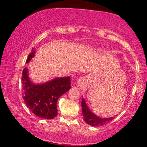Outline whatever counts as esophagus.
Instances as JSON below:
<instances>
[{
	"instance_id": "esophagus-1",
	"label": "esophagus",
	"mask_w": 147,
	"mask_h": 147,
	"mask_svg": "<svg viewBox=\"0 0 147 147\" xmlns=\"http://www.w3.org/2000/svg\"><path fill=\"white\" fill-rule=\"evenodd\" d=\"M85 82H86V79L84 78H82L80 79H79V80L77 82V86L79 87H82L85 84Z\"/></svg>"
}]
</instances>
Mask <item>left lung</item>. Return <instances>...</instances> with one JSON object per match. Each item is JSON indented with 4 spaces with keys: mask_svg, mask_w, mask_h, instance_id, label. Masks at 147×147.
<instances>
[{
    "mask_svg": "<svg viewBox=\"0 0 147 147\" xmlns=\"http://www.w3.org/2000/svg\"><path fill=\"white\" fill-rule=\"evenodd\" d=\"M82 113L84 120L87 124L93 126H102L104 124H107L115 118V117L109 118H102L99 117L95 114L92 113L90 109L88 108L86 103V101L82 98Z\"/></svg>",
    "mask_w": 147,
    "mask_h": 147,
    "instance_id": "left-lung-1",
    "label": "left lung"
}]
</instances>
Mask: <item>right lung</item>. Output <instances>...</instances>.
Returning a JSON list of instances; mask_svg holds the SVG:
<instances>
[{"label": "right lung", "instance_id": "obj_1", "mask_svg": "<svg viewBox=\"0 0 147 147\" xmlns=\"http://www.w3.org/2000/svg\"><path fill=\"white\" fill-rule=\"evenodd\" d=\"M35 55V50L29 54L26 63ZM28 69L24 68L22 74L24 91L23 98L30 111L39 117L53 119L58 115L57 101L71 88L70 77L56 78L41 84H34L28 77Z\"/></svg>", "mask_w": 147, "mask_h": 147}]
</instances>
